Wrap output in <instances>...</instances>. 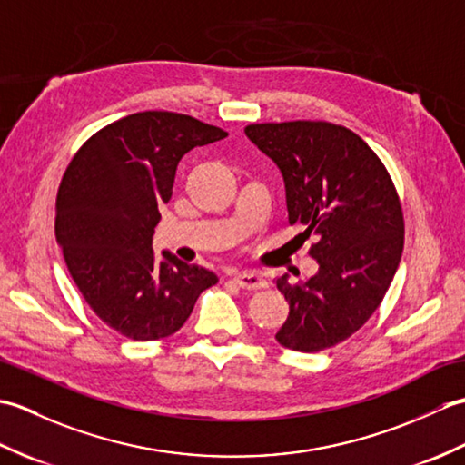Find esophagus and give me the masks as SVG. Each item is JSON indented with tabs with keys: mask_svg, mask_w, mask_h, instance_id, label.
I'll return each mask as SVG.
<instances>
[{
	"mask_svg": "<svg viewBox=\"0 0 465 465\" xmlns=\"http://www.w3.org/2000/svg\"><path fill=\"white\" fill-rule=\"evenodd\" d=\"M233 282L240 285L242 290H262L268 285V282L263 280V275L258 273V272H240L235 273Z\"/></svg>",
	"mask_w": 465,
	"mask_h": 465,
	"instance_id": "esophagus-1",
	"label": "esophagus"
}]
</instances>
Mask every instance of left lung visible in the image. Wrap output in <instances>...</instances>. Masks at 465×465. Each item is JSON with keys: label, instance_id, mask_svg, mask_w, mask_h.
I'll use <instances>...</instances> for the list:
<instances>
[{"label": "left lung", "instance_id": "obj_1", "mask_svg": "<svg viewBox=\"0 0 465 465\" xmlns=\"http://www.w3.org/2000/svg\"><path fill=\"white\" fill-rule=\"evenodd\" d=\"M245 135L280 167L290 223L315 242L320 270L275 280L290 315L283 348L322 351L348 340L378 310L403 250V213L385 165L360 135L328 122L252 124Z\"/></svg>", "mask_w": 465, "mask_h": 465}]
</instances>
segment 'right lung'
<instances>
[{"instance_id":"obj_1","label":"right lung","mask_w":465,"mask_h":465,"mask_svg":"<svg viewBox=\"0 0 465 465\" xmlns=\"http://www.w3.org/2000/svg\"><path fill=\"white\" fill-rule=\"evenodd\" d=\"M225 135L192 115L140 112L94 134L67 165L55 202L57 243L87 305L125 338L175 333L217 283L213 272L170 252L155 262L152 240L177 163Z\"/></svg>"}]
</instances>
